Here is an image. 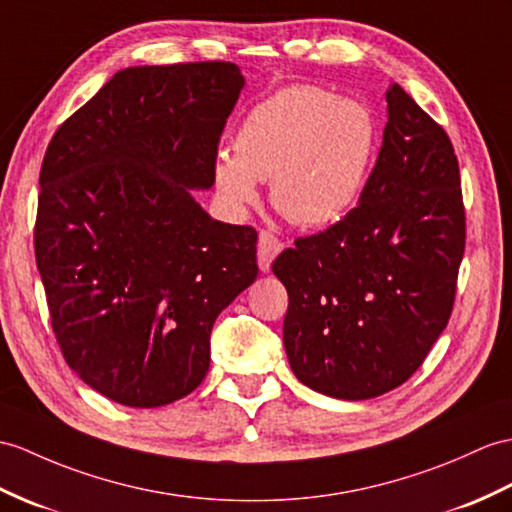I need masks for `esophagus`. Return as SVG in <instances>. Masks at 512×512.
<instances>
[{"label": "esophagus", "instance_id": "esophagus-1", "mask_svg": "<svg viewBox=\"0 0 512 512\" xmlns=\"http://www.w3.org/2000/svg\"><path fill=\"white\" fill-rule=\"evenodd\" d=\"M283 244L277 240V235H272L270 231H261L259 240H257V264L261 272H268L272 261L281 253Z\"/></svg>", "mask_w": 512, "mask_h": 512}]
</instances>
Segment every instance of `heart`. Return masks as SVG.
I'll list each match as a JSON object with an SVG mask.
<instances>
[{"instance_id": "1", "label": "heart", "mask_w": 512, "mask_h": 512, "mask_svg": "<svg viewBox=\"0 0 512 512\" xmlns=\"http://www.w3.org/2000/svg\"><path fill=\"white\" fill-rule=\"evenodd\" d=\"M375 120L364 104L312 85L279 89L257 102L237 128L233 152L211 161L224 207L244 213L270 178V200L296 227L342 220L371 172Z\"/></svg>"}]
</instances>
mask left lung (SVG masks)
<instances>
[{
    "label": "left lung",
    "instance_id": "obj_1",
    "mask_svg": "<svg viewBox=\"0 0 512 512\" xmlns=\"http://www.w3.org/2000/svg\"><path fill=\"white\" fill-rule=\"evenodd\" d=\"M358 205L301 237L272 272L288 290L283 347L301 384L360 401L423 364L454 307L465 209L454 146L397 82Z\"/></svg>",
    "mask_w": 512,
    "mask_h": 512
}]
</instances>
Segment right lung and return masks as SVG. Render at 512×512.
Listing matches in <instances>:
<instances>
[{
    "label": "right lung",
    "instance_id": "1",
    "mask_svg": "<svg viewBox=\"0 0 512 512\" xmlns=\"http://www.w3.org/2000/svg\"><path fill=\"white\" fill-rule=\"evenodd\" d=\"M244 89L235 63L126 67L56 130L34 253L65 362L128 408L183 399L209 371L218 314L257 279V231L192 189Z\"/></svg>",
    "mask_w": 512,
    "mask_h": 512
}]
</instances>
